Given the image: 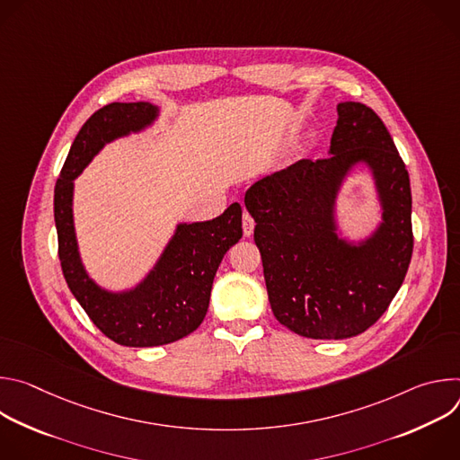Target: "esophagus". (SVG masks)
I'll list each match as a JSON object with an SVG mask.
<instances>
[{
    "mask_svg": "<svg viewBox=\"0 0 460 460\" xmlns=\"http://www.w3.org/2000/svg\"><path fill=\"white\" fill-rule=\"evenodd\" d=\"M242 227H243V236H251L254 231V220L247 211H243L242 215Z\"/></svg>",
    "mask_w": 460,
    "mask_h": 460,
    "instance_id": "34e87169",
    "label": "esophagus"
}]
</instances>
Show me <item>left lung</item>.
<instances>
[{
	"mask_svg": "<svg viewBox=\"0 0 460 460\" xmlns=\"http://www.w3.org/2000/svg\"><path fill=\"white\" fill-rule=\"evenodd\" d=\"M332 156L300 160L245 192L271 309L296 335L341 341L364 333L401 289L413 254L411 187L391 135L364 103H339ZM376 172L385 224L362 248L332 233L331 206L347 169Z\"/></svg>",
	"mask_w": 460,
	"mask_h": 460,
	"instance_id": "8db88e82",
	"label": "left lung"
}]
</instances>
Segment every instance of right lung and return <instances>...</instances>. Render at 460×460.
Masks as SVG:
<instances>
[{"label": "right lung", "instance_id": "right-lung-1", "mask_svg": "<svg viewBox=\"0 0 460 460\" xmlns=\"http://www.w3.org/2000/svg\"><path fill=\"white\" fill-rule=\"evenodd\" d=\"M155 116L156 107L144 102L109 103L98 109L80 128L54 187L63 277L98 330L128 348L164 346L192 333L206 318L224 254L242 238V208L233 204L209 222L178 226L160 264L135 291L112 295L85 275L73 226V180L103 144L142 128Z\"/></svg>", "mask_w": 460, "mask_h": 460}]
</instances>
